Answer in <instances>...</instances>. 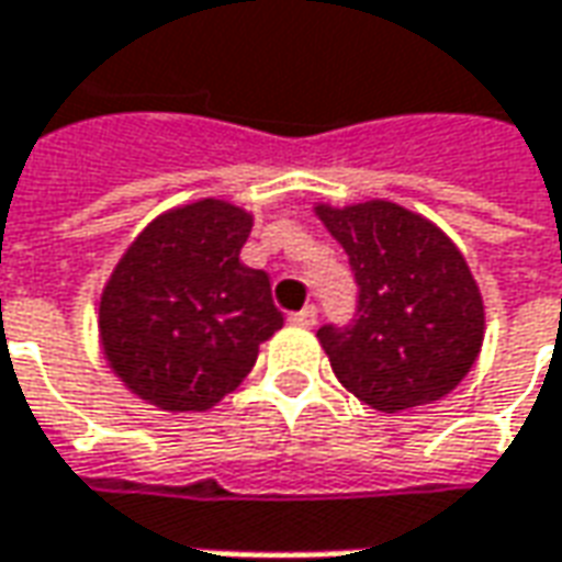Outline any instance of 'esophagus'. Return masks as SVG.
Here are the masks:
<instances>
[{
	"instance_id": "esophagus-1",
	"label": "esophagus",
	"mask_w": 562,
	"mask_h": 562,
	"mask_svg": "<svg viewBox=\"0 0 562 562\" xmlns=\"http://www.w3.org/2000/svg\"><path fill=\"white\" fill-rule=\"evenodd\" d=\"M290 321H293L296 327H315V324H318V308H315V305H305L303 312L290 315Z\"/></svg>"
}]
</instances>
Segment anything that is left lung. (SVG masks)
<instances>
[{"mask_svg":"<svg viewBox=\"0 0 562 562\" xmlns=\"http://www.w3.org/2000/svg\"><path fill=\"white\" fill-rule=\"evenodd\" d=\"M315 214L358 284L351 324L318 330L336 379L382 413L450 394L483 346L481 290L459 247L394 201L318 204Z\"/></svg>","mask_w":562,"mask_h":562,"instance_id":"obj_1","label":"left lung"}]
</instances>
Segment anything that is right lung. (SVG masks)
Here are the masks:
<instances>
[{
    "label": "right lung",
    "mask_w": 562,
    "mask_h": 562,
    "mask_svg": "<svg viewBox=\"0 0 562 562\" xmlns=\"http://www.w3.org/2000/svg\"><path fill=\"white\" fill-rule=\"evenodd\" d=\"M254 216L201 199L156 216L119 259L100 296V346L146 404L201 413L254 370L259 342L281 330L262 269L244 266Z\"/></svg>",
    "instance_id": "1"
}]
</instances>
